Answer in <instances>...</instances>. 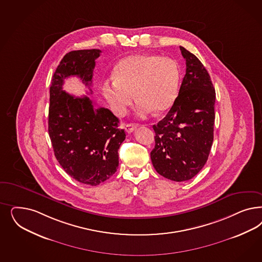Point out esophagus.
<instances>
[{"label": "esophagus", "mask_w": 262, "mask_h": 262, "mask_svg": "<svg viewBox=\"0 0 262 262\" xmlns=\"http://www.w3.org/2000/svg\"><path fill=\"white\" fill-rule=\"evenodd\" d=\"M137 128V124L135 123H128L126 125H124V129L128 133H132Z\"/></svg>", "instance_id": "esophagus-1"}]
</instances>
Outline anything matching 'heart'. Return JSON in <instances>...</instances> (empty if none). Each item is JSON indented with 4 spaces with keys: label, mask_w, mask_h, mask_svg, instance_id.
<instances>
[{
    "label": "heart",
    "mask_w": 262,
    "mask_h": 262,
    "mask_svg": "<svg viewBox=\"0 0 262 262\" xmlns=\"http://www.w3.org/2000/svg\"><path fill=\"white\" fill-rule=\"evenodd\" d=\"M114 77L103 83L102 93L118 115L124 114L135 97L137 114L141 118L153 111L168 110L178 97L180 70L178 62L168 57L130 55L118 61Z\"/></svg>",
    "instance_id": "1"
}]
</instances>
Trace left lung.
Here are the masks:
<instances>
[{"instance_id": "obj_1", "label": "left lung", "mask_w": 262, "mask_h": 262, "mask_svg": "<svg viewBox=\"0 0 262 262\" xmlns=\"http://www.w3.org/2000/svg\"><path fill=\"white\" fill-rule=\"evenodd\" d=\"M186 74L167 116L156 125L152 165L164 178L186 181L200 172L213 143L216 93L201 60L180 46Z\"/></svg>"}]
</instances>
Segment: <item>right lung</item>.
Returning <instances> with one entry per match:
<instances>
[{
    "instance_id": "1",
    "label": "right lung",
    "mask_w": 262,
    "mask_h": 262,
    "mask_svg": "<svg viewBox=\"0 0 262 262\" xmlns=\"http://www.w3.org/2000/svg\"><path fill=\"white\" fill-rule=\"evenodd\" d=\"M99 49L71 51L60 60L50 86L48 132L57 160L77 181L96 186L117 171L118 149L125 132L118 118L106 108L95 107L88 96L62 91L64 80L77 76L86 86L93 83ZM91 93H93L92 90Z\"/></svg>"
}]
</instances>
